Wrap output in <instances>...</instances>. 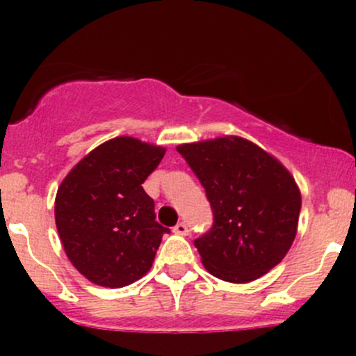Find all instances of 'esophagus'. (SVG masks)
<instances>
[{
    "label": "esophagus",
    "mask_w": 356,
    "mask_h": 356,
    "mask_svg": "<svg viewBox=\"0 0 356 356\" xmlns=\"http://www.w3.org/2000/svg\"><path fill=\"white\" fill-rule=\"evenodd\" d=\"M174 232L179 236H187L189 234V226L186 222H179L174 226Z\"/></svg>",
    "instance_id": "1"
}]
</instances>
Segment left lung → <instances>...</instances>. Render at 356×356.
Segmentation results:
<instances>
[{"mask_svg": "<svg viewBox=\"0 0 356 356\" xmlns=\"http://www.w3.org/2000/svg\"><path fill=\"white\" fill-rule=\"evenodd\" d=\"M202 184L212 227L194 241L211 275L248 283L281 263L296 236L301 194L273 155L241 137L177 147Z\"/></svg>", "mask_w": 356, "mask_h": 356, "instance_id": "1", "label": "left lung"}]
</instances>
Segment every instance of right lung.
I'll list each match as a JSON object with an SVG mask.
<instances>
[{
    "label": "right lung",
    "mask_w": 356,
    "mask_h": 356,
    "mask_svg": "<svg viewBox=\"0 0 356 356\" xmlns=\"http://www.w3.org/2000/svg\"><path fill=\"white\" fill-rule=\"evenodd\" d=\"M164 147L117 137L93 149L58 187L55 220L68 259L92 283L122 288L154 263L162 236L154 199L142 187Z\"/></svg>",
    "instance_id": "add662e5"
}]
</instances>
